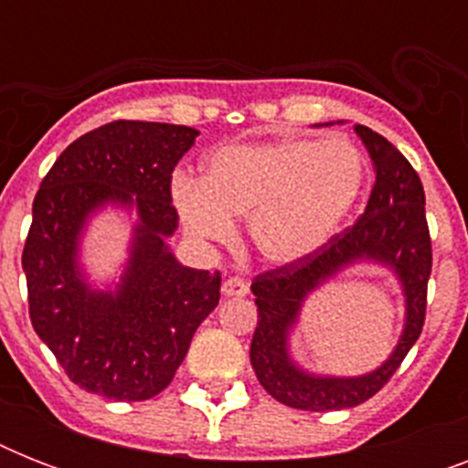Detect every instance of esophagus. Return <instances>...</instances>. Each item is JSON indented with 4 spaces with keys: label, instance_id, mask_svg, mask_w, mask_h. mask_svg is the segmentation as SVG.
I'll use <instances>...</instances> for the list:
<instances>
[{
    "label": "esophagus",
    "instance_id": "34e87169",
    "mask_svg": "<svg viewBox=\"0 0 468 468\" xmlns=\"http://www.w3.org/2000/svg\"><path fill=\"white\" fill-rule=\"evenodd\" d=\"M220 292H223V296H248L250 286L245 279L228 277L226 282H223V289H220Z\"/></svg>",
    "mask_w": 468,
    "mask_h": 468
}]
</instances>
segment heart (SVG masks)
<instances>
[{"label": "heart", "instance_id": "b5f03b06", "mask_svg": "<svg viewBox=\"0 0 468 468\" xmlns=\"http://www.w3.org/2000/svg\"><path fill=\"white\" fill-rule=\"evenodd\" d=\"M367 160L347 138H284L216 150L201 184L176 179L184 228L228 242L230 218L248 216L252 248L274 264L299 262L325 245L362 194Z\"/></svg>", "mask_w": 468, "mask_h": 468}]
</instances>
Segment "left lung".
Returning <instances> with one entry per match:
<instances>
[{
	"mask_svg": "<svg viewBox=\"0 0 468 468\" xmlns=\"http://www.w3.org/2000/svg\"><path fill=\"white\" fill-rule=\"evenodd\" d=\"M355 131L369 150L377 182L367 211L356 223L335 233L313 255L282 264L252 279L257 327L250 362L271 399L299 410H342L369 400L388 384L415 340L428 311V279L432 271V240L425 216V189L413 165L384 135L356 123ZM377 259L393 266L407 292V330L389 362L367 378H311L285 355V330L298 317L303 299L318 283L355 259Z\"/></svg>",
	"mask_w": 468,
	"mask_h": 468,
	"instance_id": "left-lung-1",
	"label": "left lung"
}]
</instances>
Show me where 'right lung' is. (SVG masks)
Instances as JSON below:
<instances>
[{
    "label": "right lung",
    "instance_id": "obj_1",
    "mask_svg": "<svg viewBox=\"0 0 468 468\" xmlns=\"http://www.w3.org/2000/svg\"><path fill=\"white\" fill-rule=\"evenodd\" d=\"M198 131L112 121L62 150L33 198L21 264L33 330L72 384L109 400H148L167 388L197 327L220 299V271L167 252L175 233L172 172ZM106 200L135 205L142 223L124 284L97 294L79 279L76 235Z\"/></svg>",
    "mask_w": 468,
    "mask_h": 468
}]
</instances>
